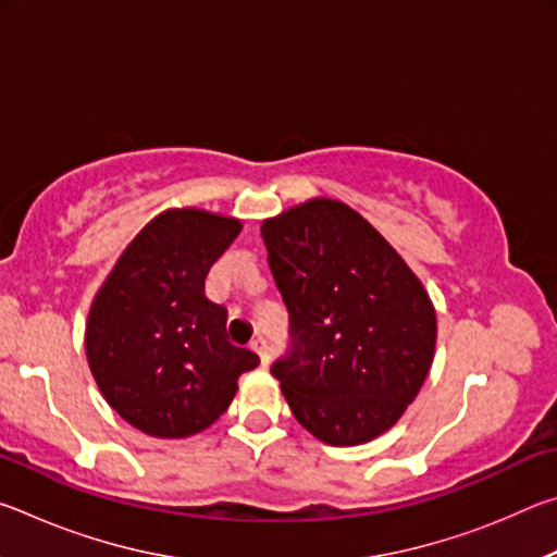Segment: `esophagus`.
<instances>
[{"instance_id":"esophagus-1","label":"esophagus","mask_w":557,"mask_h":557,"mask_svg":"<svg viewBox=\"0 0 557 557\" xmlns=\"http://www.w3.org/2000/svg\"><path fill=\"white\" fill-rule=\"evenodd\" d=\"M250 348L252 351H256L258 356H260V363L265 366L268 361H270V346H268V342L262 336H258V338H252V344H250Z\"/></svg>"}]
</instances>
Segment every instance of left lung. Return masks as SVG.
Returning <instances> with one entry per match:
<instances>
[{"label": "left lung", "instance_id": "8db88e82", "mask_svg": "<svg viewBox=\"0 0 557 557\" xmlns=\"http://www.w3.org/2000/svg\"><path fill=\"white\" fill-rule=\"evenodd\" d=\"M289 346L270 371L301 428L361 445L400 420L425 383L437 319L428 292L354 209L314 199L262 223Z\"/></svg>", "mask_w": 557, "mask_h": 557}]
</instances>
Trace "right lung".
<instances>
[{"mask_svg":"<svg viewBox=\"0 0 557 557\" xmlns=\"http://www.w3.org/2000/svg\"><path fill=\"white\" fill-rule=\"evenodd\" d=\"M240 221L166 211L122 252L92 301L86 351L100 393L132 428L188 437L228 410L240 373L260 363L225 336L228 309L206 297V275Z\"/></svg>","mask_w":557,"mask_h":557,"instance_id":"1","label":"right lung"}]
</instances>
